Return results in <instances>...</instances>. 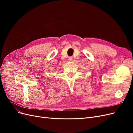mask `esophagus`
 I'll list each match as a JSON object with an SVG mask.
<instances>
[{
	"instance_id": "1",
	"label": "esophagus",
	"mask_w": 133,
	"mask_h": 133,
	"mask_svg": "<svg viewBox=\"0 0 133 133\" xmlns=\"http://www.w3.org/2000/svg\"><path fill=\"white\" fill-rule=\"evenodd\" d=\"M68 60H69V61H70V62L72 61V60H73V58H72V57H69V58H68Z\"/></svg>"
}]
</instances>
